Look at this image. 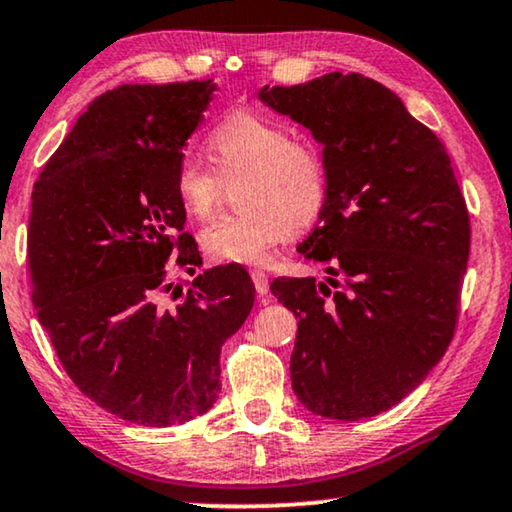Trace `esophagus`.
<instances>
[{"label": "esophagus", "instance_id": "34e87169", "mask_svg": "<svg viewBox=\"0 0 512 512\" xmlns=\"http://www.w3.org/2000/svg\"><path fill=\"white\" fill-rule=\"evenodd\" d=\"M251 279H254V286H256V293L258 295H267L270 293V283H267V274L263 270H251Z\"/></svg>", "mask_w": 512, "mask_h": 512}]
</instances>
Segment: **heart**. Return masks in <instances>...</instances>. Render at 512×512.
I'll return each mask as SVG.
<instances>
[{
    "label": "heart",
    "mask_w": 512,
    "mask_h": 512,
    "mask_svg": "<svg viewBox=\"0 0 512 512\" xmlns=\"http://www.w3.org/2000/svg\"><path fill=\"white\" fill-rule=\"evenodd\" d=\"M212 169L183 157L174 171V192L192 217L206 219L235 183V208L201 231L208 254L231 263L258 265L290 235L309 231L327 203L325 157L309 141L293 139L286 125L254 109H233L206 139Z\"/></svg>",
    "instance_id": "heart-1"
}]
</instances>
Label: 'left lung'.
Wrapping results in <instances>:
<instances>
[{"label":"left lung","instance_id":"1","mask_svg":"<svg viewBox=\"0 0 512 512\" xmlns=\"http://www.w3.org/2000/svg\"><path fill=\"white\" fill-rule=\"evenodd\" d=\"M261 100L313 132L329 180L320 224L297 247L327 265V283L270 286L300 320L293 389L327 419L387 412L426 380L458 327L471 224L451 157L396 93L359 73L265 86Z\"/></svg>","mask_w":512,"mask_h":512}]
</instances>
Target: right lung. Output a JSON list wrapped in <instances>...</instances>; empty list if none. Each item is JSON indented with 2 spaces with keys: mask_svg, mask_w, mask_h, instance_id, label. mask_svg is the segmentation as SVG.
<instances>
[{
  "mask_svg": "<svg viewBox=\"0 0 512 512\" xmlns=\"http://www.w3.org/2000/svg\"><path fill=\"white\" fill-rule=\"evenodd\" d=\"M217 84H123L86 107L31 192V302L86 398L130 423L169 428L222 389V345L254 306L242 265L194 274L201 251L174 192L183 146Z\"/></svg>",
  "mask_w": 512,
  "mask_h": 512,
  "instance_id": "1",
  "label": "right lung"
}]
</instances>
